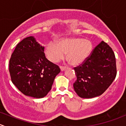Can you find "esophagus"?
Listing matches in <instances>:
<instances>
[{
	"instance_id": "esophagus-1",
	"label": "esophagus",
	"mask_w": 126,
	"mask_h": 126,
	"mask_svg": "<svg viewBox=\"0 0 126 126\" xmlns=\"http://www.w3.org/2000/svg\"><path fill=\"white\" fill-rule=\"evenodd\" d=\"M60 68L61 71H64V70H65L66 68V67L63 66H60Z\"/></svg>"
}]
</instances>
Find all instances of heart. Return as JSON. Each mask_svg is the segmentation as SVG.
I'll return each instance as SVG.
<instances>
[{"mask_svg":"<svg viewBox=\"0 0 126 126\" xmlns=\"http://www.w3.org/2000/svg\"><path fill=\"white\" fill-rule=\"evenodd\" d=\"M92 43L88 39L80 38L63 39L57 42H50L45 48L46 57L50 62L57 63L67 53V60L72 65L84 63L91 54Z\"/></svg>","mask_w":126,"mask_h":126,"instance_id":"b5f03b06","label":"heart"}]
</instances>
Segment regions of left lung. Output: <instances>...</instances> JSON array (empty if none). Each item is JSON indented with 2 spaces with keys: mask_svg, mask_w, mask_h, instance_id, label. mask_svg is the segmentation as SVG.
Listing matches in <instances>:
<instances>
[{
  "mask_svg": "<svg viewBox=\"0 0 126 126\" xmlns=\"http://www.w3.org/2000/svg\"><path fill=\"white\" fill-rule=\"evenodd\" d=\"M74 69L77 79L73 87L79 97L91 98L101 95L116 76L114 52L102 41L93 49L89 58Z\"/></svg>",
  "mask_w": 126,
  "mask_h": 126,
  "instance_id": "left-lung-1",
  "label": "left lung"
}]
</instances>
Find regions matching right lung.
<instances>
[{
    "label": "right lung",
    "mask_w": 126,
    "mask_h": 126,
    "mask_svg": "<svg viewBox=\"0 0 126 126\" xmlns=\"http://www.w3.org/2000/svg\"><path fill=\"white\" fill-rule=\"evenodd\" d=\"M11 80L24 95L42 98L52 89L59 66L46 58L44 47L32 36L18 44L9 62Z\"/></svg>",
    "instance_id": "right-lung-1"
}]
</instances>
